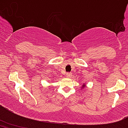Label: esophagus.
Returning a JSON list of instances; mask_svg holds the SVG:
<instances>
[{
    "label": "esophagus",
    "instance_id": "34e87169",
    "mask_svg": "<svg viewBox=\"0 0 128 128\" xmlns=\"http://www.w3.org/2000/svg\"><path fill=\"white\" fill-rule=\"evenodd\" d=\"M72 76V74L70 73V72H68V73L66 74V77H68V78H71Z\"/></svg>",
    "mask_w": 128,
    "mask_h": 128
}]
</instances>
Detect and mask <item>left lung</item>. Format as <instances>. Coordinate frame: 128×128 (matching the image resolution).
<instances>
[{"instance_id":"1","label":"left lung","mask_w":128,"mask_h":128,"mask_svg":"<svg viewBox=\"0 0 128 128\" xmlns=\"http://www.w3.org/2000/svg\"><path fill=\"white\" fill-rule=\"evenodd\" d=\"M86 84L84 83V84H82V86H81L80 88L82 89H84L85 88V87H86Z\"/></svg>"}]
</instances>
